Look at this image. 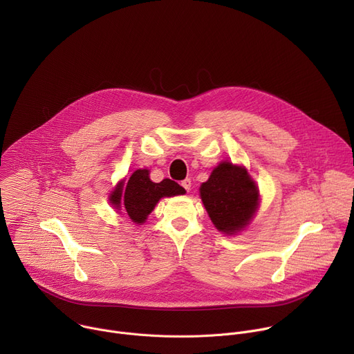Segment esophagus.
I'll return each instance as SVG.
<instances>
[{
	"label": "esophagus",
	"mask_w": 354,
	"mask_h": 354,
	"mask_svg": "<svg viewBox=\"0 0 354 354\" xmlns=\"http://www.w3.org/2000/svg\"><path fill=\"white\" fill-rule=\"evenodd\" d=\"M182 186H183V189L186 190V192H189L190 190V187H192V180L189 179V178H186L185 180H182V183H180Z\"/></svg>",
	"instance_id": "obj_1"
}]
</instances>
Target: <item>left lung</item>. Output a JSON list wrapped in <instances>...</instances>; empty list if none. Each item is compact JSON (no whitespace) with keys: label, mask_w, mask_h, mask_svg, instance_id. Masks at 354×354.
I'll use <instances>...</instances> for the list:
<instances>
[{"label":"left lung","mask_w":354,"mask_h":354,"mask_svg":"<svg viewBox=\"0 0 354 354\" xmlns=\"http://www.w3.org/2000/svg\"><path fill=\"white\" fill-rule=\"evenodd\" d=\"M201 201L214 227L228 235L243 230L259 206V189L245 167L220 162L200 186Z\"/></svg>","instance_id":"obj_1"}]
</instances>
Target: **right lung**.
I'll list each match as a JSON object with an SVG mask.
<instances>
[{
  "instance_id": "add662e5",
  "label": "right lung",
  "mask_w": 354,
  "mask_h": 354,
  "mask_svg": "<svg viewBox=\"0 0 354 354\" xmlns=\"http://www.w3.org/2000/svg\"><path fill=\"white\" fill-rule=\"evenodd\" d=\"M186 190L175 180L164 179L158 183L149 179L148 169H137L124 183L119 182L109 196V201L116 210H124L136 224L145 223L162 197L183 194Z\"/></svg>"
}]
</instances>
